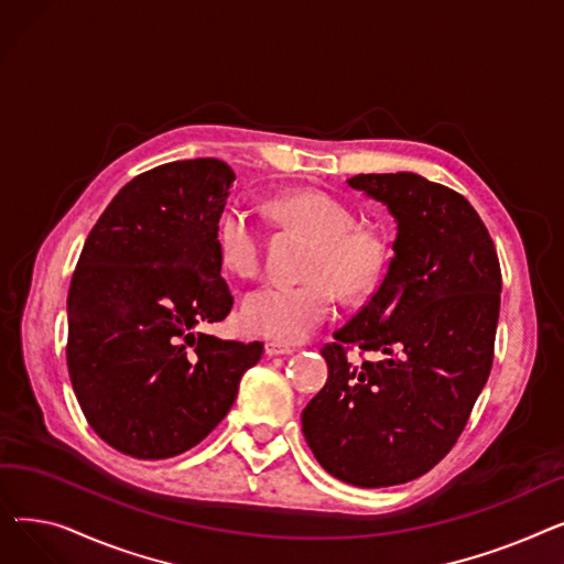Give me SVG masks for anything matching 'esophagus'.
Segmentation results:
<instances>
[{"instance_id":"esophagus-1","label":"esophagus","mask_w":564,"mask_h":564,"mask_svg":"<svg viewBox=\"0 0 564 564\" xmlns=\"http://www.w3.org/2000/svg\"><path fill=\"white\" fill-rule=\"evenodd\" d=\"M264 354H267V357H281V354H292V347L283 345V343H276V340H270V343H264Z\"/></svg>"}]
</instances>
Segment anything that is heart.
<instances>
[{
  "label": "heart",
  "instance_id": "b5f03b06",
  "mask_svg": "<svg viewBox=\"0 0 564 564\" xmlns=\"http://www.w3.org/2000/svg\"><path fill=\"white\" fill-rule=\"evenodd\" d=\"M270 215L285 228L311 237L300 283H262L245 294L240 319L256 336L294 343L315 332L340 297L370 294L389 262V242L375 226L357 224V215L332 194L297 189L270 200ZM215 249L228 272L253 276L262 258V232L242 205H228L215 224Z\"/></svg>",
  "mask_w": 564,
  "mask_h": 564
}]
</instances>
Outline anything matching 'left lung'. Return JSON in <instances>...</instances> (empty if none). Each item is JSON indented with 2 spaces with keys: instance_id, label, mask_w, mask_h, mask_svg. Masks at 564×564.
I'll return each mask as SVG.
<instances>
[{
  "instance_id": "obj_1",
  "label": "left lung",
  "mask_w": 564,
  "mask_h": 564,
  "mask_svg": "<svg viewBox=\"0 0 564 564\" xmlns=\"http://www.w3.org/2000/svg\"><path fill=\"white\" fill-rule=\"evenodd\" d=\"M395 217L393 258L370 300L322 347L329 379L302 411L315 459L354 487L416 480L464 432L494 364L500 262L455 189L416 173L347 181ZM357 348L361 360H349ZM375 350L380 359H365Z\"/></svg>"
}]
</instances>
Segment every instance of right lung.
Instances as JSON below:
<instances>
[{"label":"right lung","instance_id":"add662e5","mask_svg":"<svg viewBox=\"0 0 564 564\" xmlns=\"http://www.w3.org/2000/svg\"><path fill=\"white\" fill-rule=\"evenodd\" d=\"M232 183L215 158L155 166L86 237L68 290V375L88 425L118 453L166 459L194 448L262 357V343L194 332L232 308L215 249Z\"/></svg>","mask_w":564,"mask_h":564}]
</instances>
